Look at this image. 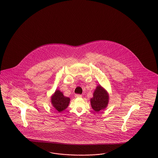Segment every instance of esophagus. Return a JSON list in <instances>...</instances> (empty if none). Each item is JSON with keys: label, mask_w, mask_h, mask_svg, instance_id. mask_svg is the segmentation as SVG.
I'll return each mask as SVG.
<instances>
[{"label": "esophagus", "mask_w": 158, "mask_h": 158, "mask_svg": "<svg viewBox=\"0 0 158 158\" xmlns=\"http://www.w3.org/2000/svg\"><path fill=\"white\" fill-rule=\"evenodd\" d=\"M75 97L76 98H79V97H81V94H75Z\"/></svg>", "instance_id": "esophagus-1"}]
</instances>
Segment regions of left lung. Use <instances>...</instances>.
I'll list each match as a JSON object with an SVG mask.
<instances>
[{"label":"left lung","mask_w":158,"mask_h":158,"mask_svg":"<svg viewBox=\"0 0 158 158\" xmlns=\"http://www.w3.org/2000/svg\"><path fill=\"white\" fill-rule=\"evenodd\" d=\"M108 100L107 92L100 85L98 86L94 92L93 97L90 100L91 107L96 112H99L106 107Z\"/></svg>","instance_id":"1"}]
</instances>
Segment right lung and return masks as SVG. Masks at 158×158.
Returning <instances> with one entry per match:
<instances>
[{
	"mask_svg": "<svg viewBox=\"0 0 158 158\" xmlns=\"http://www.w3.org/2000/svg\"><path fill=\"white\" fill-rule=\"evenodd\" d=\"M69 101V98L64 97L62 92L58 90H57L54 94L52 97V103L53 106L59 112L67 108Z\"/></svg>",
	"mask_w": 158,
	"mask_h": 158,
	"instance_id": "add662e5",
	"label": "right lung"
}]
</instances>
